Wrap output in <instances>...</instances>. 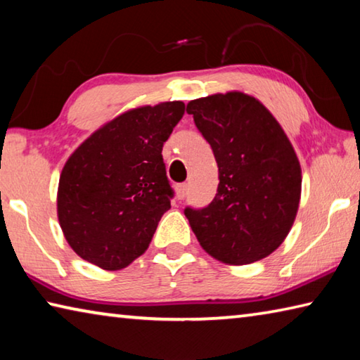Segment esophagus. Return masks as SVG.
<instances>
[{
    "label": "esophagus",
    "mask_w": 360,
    "mask_h": 360,
    "mask_svg": "<svg viewBox=\"0 0 360 360\" xmlns=\"http://www.w3.org/2000/svg\"><path fill=\"white\" fill-rule=\"evenodd\" d=\"M187 191H188V186L187 184H179L176 186V197H178V200H182L187 195Z\"/></svg>",
    "instance_id": "esophagus-1"
}]
</instances>
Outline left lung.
Instances as JSON below:
<instances>
[{
	"label": "left lung",
	"mask_w": 360,
	"mask_h": 360,
	"mask_svg": "<svg viewBox=\"0 0 360 360\" xmlns=\"http://www.w3.org/2000/svg\"><path fill=\"white\" fill-rule=\"evenodd\" d=\"M187 112L219 168L214 200L184 211L200 246L227 265L265 259L289 235L300 205L294 146L273 114L238 90L188 101Z\"/></svg>",
	"instance_id": "8db88e82"
}]
</instances>
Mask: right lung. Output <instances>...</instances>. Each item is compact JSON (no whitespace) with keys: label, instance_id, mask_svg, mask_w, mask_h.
I'll list each match as a JSON object with an SVG mask.
<instances>
[{"label":"right lung","instance_id":"obj_1","mask_svg":"<svg viewBox=\"0 0 360 360\" xmlns=\"http://www.w3.org/2000/svg\"><path fill=\"white\" fill-rule=\"evenodd\" d=\"M182 101L129 109L95 130L62 169L57 216L79 257L103 270L146 252L173 191L162 148L184 115Z\"/></svg>","mask_w":360,"mask_h":360}]
</instances>
